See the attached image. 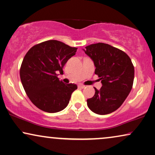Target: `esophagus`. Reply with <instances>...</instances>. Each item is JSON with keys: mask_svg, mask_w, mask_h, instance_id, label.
<instances>
[{"mask_svg": "<svg viewBox=\"0 0 155 155\" xmlns=\"http://www.w3.org/2000/svg\"><path fill=\"white\" fill-rule=\"evenodd\" d=\"M78 87H79V88H80V89H84L85 86H84V85H83V84H79V85H78Z\"/></svg>", "mask_w": 155, "mask_h": 155, "instance_id": "obj_1", "label": "esophagus"}]
</instances>
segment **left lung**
<instances>
[{
	"mask_svg": "<svg viewBox=\"0 0 155 155\" xmlns=\"http://www.w3.org/2000/svg\"><path fill=\"white\" fill-rule=\"evenodd\" d=\"M83 50L96 67L95 74L102 87L95 89L92 98L87 100L89 108L98 115H107L120 107L131 91L134 67L129 56L108 44H92Z\"/></svg>",
	"mask_w": 155,
	"mask_h": 155,
	"instance_id": "left-lung-1",
	"label": "left lung"
}]
</instances>
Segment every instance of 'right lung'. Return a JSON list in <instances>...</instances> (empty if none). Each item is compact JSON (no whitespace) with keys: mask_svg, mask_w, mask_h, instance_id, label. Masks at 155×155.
I'll list each match as a JSON object with an SVG mask.
<instances>
[{"mask_svg":"<svg viewBox=\"0 0 155 155\" xmlns=\"http://www.w3.org/2000/svg\"><path fill=\"white\" fill-rule=\"evenodd\" d=\"M78 49L55 40L35 45L28 51L20 68V78L29 99L37 107L54 113L68 105L78 86L57 78Z\"/></svg>","mask_w":155,"mask_h":155,"instance_id":"add662e5","label":"right lung"}]
</instances>
